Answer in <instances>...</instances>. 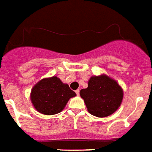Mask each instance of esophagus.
I'll use <instances>...</instances> for the list:
<instances>
[{"label":"esophagus","instance_id":"1","mask_svg":"<svg viewBox=\"0 0 152 152\" xmlns=\"http://www.w3.org/2000/svg\"><path fill=\"white\" fill-rule=\"evenodd\" d=\"M79 90H77V91H75V93H76V94H77V96H78V95H79Z\"/></svg>","mask_w":152,"mask_h":152}]
</instances>
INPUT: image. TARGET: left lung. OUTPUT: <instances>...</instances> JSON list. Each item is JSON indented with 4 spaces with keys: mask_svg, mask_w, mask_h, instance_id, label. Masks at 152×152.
<instances>
[{
    "mask_svg": "<svg viewBox=\"0 0 152 152\" xmlns=\"http://www.w3.org/2000/svg\"><path fill=\"white\" fill-rule=\"evenodd\" d=\"M80 96L90 114L104 118L112 115L120 107L124 91L115 79L102 74L91 77L87 88L80 91Z\"/></svg>",
    "mask_w": 152,
    "mask_h": 152,
    "instance_id": "8db88e82",
    "label": "left lung"
}]
</instances>
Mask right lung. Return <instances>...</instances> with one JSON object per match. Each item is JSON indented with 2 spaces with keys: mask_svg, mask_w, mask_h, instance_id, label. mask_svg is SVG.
Masks as SVG:
<instances>
[{
  "mask_svg": "<svg viewBox=\"0 0 152 152\" xmlns=\"http://www.w3.org/2000/svg\"><path fill=\"white\" fill-rule=\"evenodd\" d=\"M76 96L68 84L57 76L45 77L32 88L30 100L34 107L41 114L52 115L63 110L70 98Z\"/></svg>",
  "mask_w": 152,
  "mask_h": 152,
  "instance_id": "1",
  "label": "right lung"
}]
</instances>
